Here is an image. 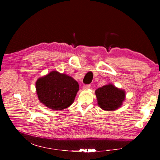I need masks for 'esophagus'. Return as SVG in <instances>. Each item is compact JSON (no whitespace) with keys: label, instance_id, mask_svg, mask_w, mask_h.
Here are the masks:
<instances>
[{"label":"esophagus","instance_id":"obj_1","mask_svg":"<svg viewBox=\"0 0 160 160\" xmlns=\"http://www.w3.org/2000/svg\"><path fill=\"white\" fill-rule=\"evenodd\" d=\"M91 88V85H83V89H89Z\"/></svg>","mask_w":160,"mask_h":160}]
</instances>
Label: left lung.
<instances>
[{
  "mask_svg": "<svg viewBox=\"0 0 160 160\" xmlns=\"http://www.w3.org/2000/svg\"><path fill=\"white\" fill-rule=\"evenodd\" d=\"M98 105L104 110L117 109L125 99V91L111 84L104 85L95 91Z\"/></svg>",
  "mask_w": 160,
  "mask_h": 160,
  "instance_id": "8db88e82",
  "label": "left lung"
}]
</instances>
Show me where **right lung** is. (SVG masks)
<instances>
[{"mask_svg": "<svg viewBox=\"0 0 160 160\" xmlns=\"http://www.w3.org/2000/svg\"><path fill=\"white\" fill-rule=\"evenodd\" d=\"M36 90L38 99L47 108L62 110L74 101L79 84L71 77L55 71L37 81Z\"/></svg>", "mask_w": 160, "mask_h": 160, "instance_id": "obj_1", "label": "right lung"}]
</instances>
